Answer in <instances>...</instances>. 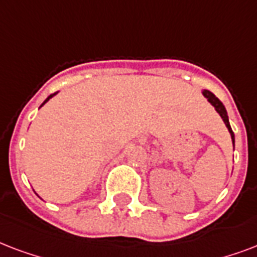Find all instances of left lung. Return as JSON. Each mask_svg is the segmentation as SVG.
Returning a JSON list of instances; mask_svg holds the SVG:
<instances>
[{
	"mask_svg": "<svg viewBox=\"0 0 257 257\" xmlns=\"http://www.w3.org/2000/svg\"><path fill=\"white\" fill-rule=\"evenodd\" d=\"M202 95H204V96L206 97V100L209 101L210 104L214 107V110L217 111L218 114H220V116L222 118V120H224V123H225L226 128H228V131H229L230 138H232V142H233V149H234V134H233V131H232V128H230L229 119H228V114H226L225 107H224V104H222L221 101L218 100V97H216V95L210 92V91H208V89H204V91H202Z\"/></svg>",
	"mask_w": 257,
	"mask_h": 257,
	"instance_id": "8db88e82",
	"label": "left lung"
}]
</instances>
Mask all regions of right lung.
Instances as JSON below:
<instances>
[{"label": "right lung", "instance_id": "add662e5", "mask_svg": "<svg viewBox=\"0 0 257 257\" xmlns=\"http://www.w3.org/2000/svg\"><path fill=\"white\" fill-rule=\"evenodd\" d=\"M56 93H57V92L52 93V95H49V96H48V97H47V99H45V100H44V103H43V104H41V106H40V107H43V106H44V104H45V103H47V101H48V100H49V99H51V97H53V96H55V95H56Z\"/></svg>", "mask_w": 257, "mask_h": 257}]
</instances>
